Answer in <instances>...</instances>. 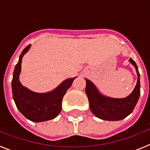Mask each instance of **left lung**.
Segmentation results:
<instances>
[{"label": "left lung", "instance_id": "left-lung-1", "mask_svg": "<svg viewBox=\"0 0 150 150\" xmlns=\"http://www.w3.org/2000/svg\"><path fill=\"white\" fill-rule=\"evenodd\" d=\"M129 62L136 69L137 82L133 91L124 98H114L102 95L95 84L86 79V93L88 97L91 112L96 117L107 121H119L130 115L134 109L140 95V74L134 61L131 58Z\"/></svg>", "mask_w": 150, "mask_h": 150}]
</instances>
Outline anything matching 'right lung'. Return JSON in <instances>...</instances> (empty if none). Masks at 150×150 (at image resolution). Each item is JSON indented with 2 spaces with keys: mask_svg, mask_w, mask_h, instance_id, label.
<instances>
[{
  "mask_svg": "<svg viewBox=\"0 0 150 150\" xmlns=\"http://www.w3.org/2000/svg\"><path fill=\"white\" fill-rule=\"evenodd\" d=\"M30 48V45H28L24 49L13 71V98L16 107L25 117L34 122H41L53 120L60 113L64 95L76 76L64 80L55 89L45 93L34 92L22 86L19 75L22 70V58Z\"/></svg>",
  "mask_w": 150,
  "mask_h": 150,
  "instance_id": "right-lung-1",
  "label": "right lung"
}]
</instances>
